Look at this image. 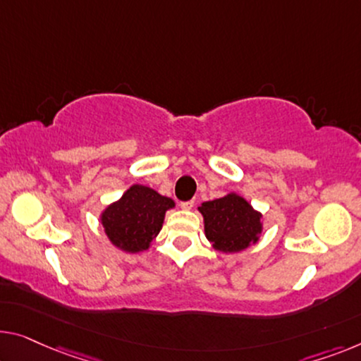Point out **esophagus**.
<instances>
[{
  "mask_svg": "<svg viewBox=\"0 0 361 361\" xmlns=\"http://www.w3.org/2000/svg\"><path fill=\"white\" fill-rule=\"evenodd\" d=\"M181 209H185V211H190V209H192V206H195V201H183L180 202Z\"/></svg>",
  "mask_w": 361,
  "mask_h": 361,
  "instance_id": "obj_1",
  "label": "esophagus"
}]
</instances>
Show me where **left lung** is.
Instances as JSON below:
<instances>
[{
  "label": "left lung",
  "mask_w": 361,
  "mask_h": 361,
  "mask_svg": "<svg viewBox=\"0 0 361 361\" xmlns=\"http://www.w3.org/2000/svg\"><path fill=\"white\" fill-rule=\"evenodd\" d=\"M199 211L207 240L219 251L238 252L257 241L261 233V214L238 195L204 202Z\"/></svg>",
  "instance_id": "left-lung-1"
}]
</instances>
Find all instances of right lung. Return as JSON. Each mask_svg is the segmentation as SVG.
<instances>
[{
    "mask_svg": "<svg viewBox=\"0 0 361 361\" xmlns=\"http://www.w3.org/2000/svg\"><path fill=\"white\" fill-rule=\"evenodd\" d=\"M175 206L170 197L160 196L147 186L134 185L120 201L102 214V224L110 241L118 248L137 252L147 250L160 232L165 212Z\"/></svg>",
    "mask_w": 361,
    "mask_h": 361,
    "instance_id": "obj_1",
    "label": "right lung"
}]
</instances>
